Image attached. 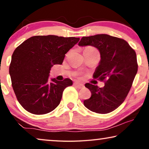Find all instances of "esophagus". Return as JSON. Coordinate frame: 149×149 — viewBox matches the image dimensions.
I'll return each mask as SVG.
<instances>
[{"label": "esophagus", "mask_w": 149, "mask_h": 149, "mask_svg": "<svg viewBox=\"0 0 149 149\" xmlns=\"http://www.w3.org/2000/svg\"><path fill=\"white\" fill-rule=\"evenodd\" d=\"M74 85L77 87V88H78V89H81V88H83V87H84V85H83L82 83H74Z\"/></svg>", "instance_id": "esophagus-1"}]
</instances>
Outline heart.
I'll return each instance as SVG.
<instances>
[{
    "label": "heart",
    "instance_id": "b5f03b06",
    "mask_svg": "<svg viewBox=\"0 0 149 149\" xmlns=\"http://www.w3.org/2000/svg\"><path fill=\"white\" fill-rule=\"evenodd\" d=\"M87 48H89V49H94V50H95L94 48H93V47H87Z\"/></svg>",
    "mask_w": 149,
    "mask_h": 149
}]
</instances>
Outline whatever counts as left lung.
Returning a JSON list of instances; mask_svg holds the SVG:
<instances>
[{"label": "left lung", "mask_w": 149, "mask_h": 149, "mask_svg": "<svg viewBox=\"0 0 149 149\" xmlns=\"http://www.w3.org/2000/svg\"><path fill=\"white\" fill-rule=\"evenodd\" d=\"M79 45H91L99 50L101 60L93 77L104 83V87L85 83L91 95L83 102L85 107L100 114L115 111L125 100L137 73L135 51L124 39L104 34L83 36Z\"/></svg>", "instance_id": "1"}]
</instances>
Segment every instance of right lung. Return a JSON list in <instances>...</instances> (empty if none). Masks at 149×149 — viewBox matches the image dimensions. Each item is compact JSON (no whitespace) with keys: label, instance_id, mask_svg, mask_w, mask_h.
<instances>
[{"label":"right lung","instance_id":"obj_1","mask_svg":"<svg viewBox=\"0 0 149 149\" xmlns=\"http://www.w3.org/2000/svg\"><path fill=\"white\" fill-rule=\"evenodd\" d=\"M80 38L56 35L32 36L15 49L11 57L9 74L18 102L26 111L43 115L60 103L71 79L49 80L51 68L62 64L65 54Z\"/></svg>","mask_w":149,"mask_h":149}]
</instances>
